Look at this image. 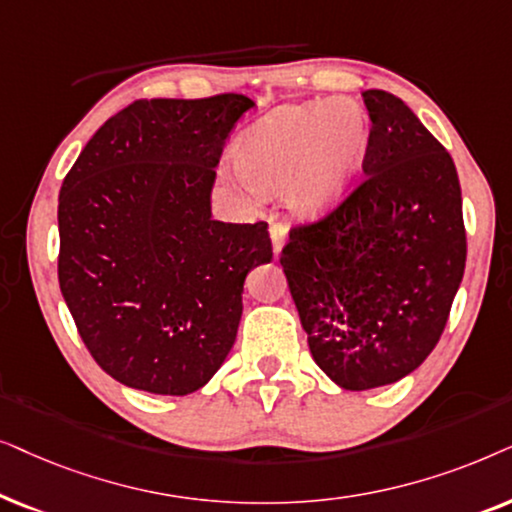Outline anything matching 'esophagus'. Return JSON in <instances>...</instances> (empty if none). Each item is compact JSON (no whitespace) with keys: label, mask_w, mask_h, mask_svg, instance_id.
<instances>
[{"label":"esophagus","mask_w":512,"mask_h":512,"mask_svg":"<svg viewBox=\"0 0 512 512\" xmlns=\"http://www.w3.org/2000/svg\"><path fill=\"white\" fill-rule=\"evenodd\" d=\"M269 234H271V243H274V255H278V252L283 250V243H285V224L283 222H271Z\"/></svg>","instance_id":"esophagus-1"}]
</instances>
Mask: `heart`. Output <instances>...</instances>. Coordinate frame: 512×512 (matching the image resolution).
Returning <instances> with one entry per match:
<instances>
[{
    "label": "heart",
    "instance_id": "obj_1",
    "mask_svg": "<svg viewBox=\"0 0 512 512\" xmlns=\"http://www.w3.org/2000/svg\"><path fill=\"white\" fill-rule=\"evenodd\" d=\"M370 138V119L358 102H306L257 128L236 152V168L257 192L288 185L297 217H320L351 194Z\"/></svg>",
    "mask_w": 512,
    "mask_h": 512
}]
</instances>
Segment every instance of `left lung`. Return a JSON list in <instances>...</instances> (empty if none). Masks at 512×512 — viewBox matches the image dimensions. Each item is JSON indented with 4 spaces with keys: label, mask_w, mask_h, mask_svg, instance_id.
Listing matches in <instances>:
<instances>
[{
    "label": "left lung",
    "mask_w": 512,
    "mask_h": 512,
    "mask_svg": "<svg viewBox=\"0 0 512 512\" xmlns=\"http://www.w3.org/2000/svg\"><path fill=\"white\" fill-rule=\"evenodd\" d=\"M365 177L342 206L295 224L281 252L316 365L346 391L407 377L440 342L466 269L454 161L417 114L363 91Z\"/></svg>",
    "instance_id": "obj_1"
}]
</instances>
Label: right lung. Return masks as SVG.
<instances>
[{
	"label": "right lung",
	"instance_id": "add662e5",
	"mask_svg": "<svg viewBox=\"0 0 512 512\" xmlns=\"http://www.w3.org/2000/svg\"><path fill=\"white\" fill-rule=\"evenodd\" d=\"M241 93L135 100L102 124L58 196V281L109 377L159 395L199 391L236 342L245 276L271 262L267 222L210 217Z\"/></svg>",
	"mask_w": 512,
	"mask_h": 512
}]
</instances>
